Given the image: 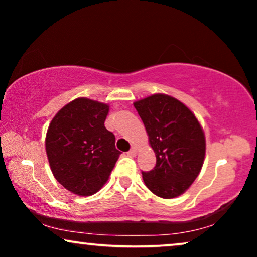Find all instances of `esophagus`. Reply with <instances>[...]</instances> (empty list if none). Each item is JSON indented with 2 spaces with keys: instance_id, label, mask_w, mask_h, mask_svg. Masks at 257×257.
Returning <instances> with one entry per match:
<instances>
[{
  "instance_id": "esophagus-1",
  "label": "esophagus",
  "mask_w": 257,
  "mask_h": 257,
  "mask_svg": "<svg viewBox=\"0 0 257 257\" xmlns=\"http://www.w3.org/2000/svg\"><path fill=\"white\" fill-rule=\"evenodd\" d=\"M127 154H128V156H131V157H135L136 154H137V147L136 146H132L131 150H130L128 152H127Z\"/></svg>"
}]
</instances>
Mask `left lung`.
I'll return each instance as SVG.
<instances>
[{"mask_svg":"<svg viewBox=\"0 0 257 257\" xmlns=\"http://www.w3.org/2000/svg\"><path fill=\"white\" fill-rule=\"evenodd\" d=\"M156 153L152 171L143 179L153 194L173 199L198 178L206 154V138L195 114L177 98L156 93L133 103Z\"/></svg>","mask_w":257,"mask_h":257,"instance_id":"obj_1","label":"left lung"}]
</instances>
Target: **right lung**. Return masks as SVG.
I'll return each mask as SVG.
<instances>
[{"mask_svg": "<svg viewBox=\"0 0 257 257\" xmlns=\"http://www.w3.org/2000/svg\"><path fill=\"white\" fill-rule=\"evenodd\" d=\"M110 106L80 97L59 110L48 127L45 151L51 172L73 194L89 196L106 184L120 152L104 122Z\"/></svg>", "mask_w": 257, "mask_h": 257, "instance_id": "right-lung-1", "label": "right lung"}]
</instances>
